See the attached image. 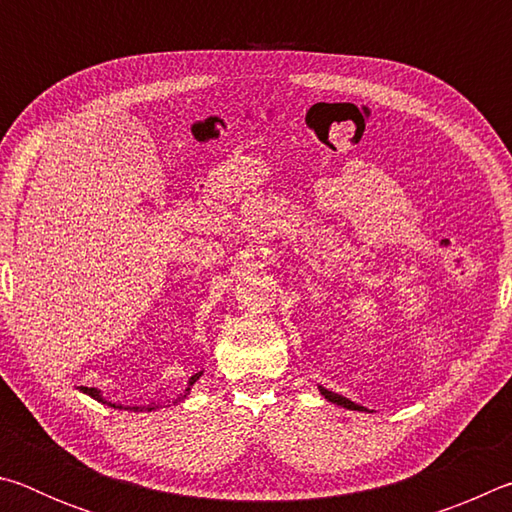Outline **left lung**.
<instances>
[{
  "instance_id": "8db88e82",
  "label": "left lung",
  "mask_w": 512,
  "mask_h": 512,
  "mask_svg": "<svg viewBox=\"0 0 512 512\" xmlns=\"http://www.w3.org/2000/svg\"><path fill=\"white\" fill-rule=\"evenodd\" d=\"M320 393L325 395V400L334 402V404H339V406H345V409H352V411H361V409H363V406L354 404V402H350V400H345V397H341L339 393H332V391H327V388H320Z\"/></svg>"
}]
</instances>
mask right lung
<instances>
[{"label": "right lung", "mask_w": 512, "mask_h": 512, "mask_svg": "<svg viewBox=\"0 0 512 512\" xmlns=\"http://www.w3.org/2000/svg\"><path fill=\"white\" fill-rule=\"evenodd\" d=\"M198 377H201V372H198V375H194L192 379H189V386H194V381L198 379ZM81 391L83 393H88L90 397H94V400H99V402H103V397L99 395V391H94V388H85V386H81ZM189 393V388H187V391H185V395ZM185 395H180V397H176V402H180V400H183V397ZM108 406H115V409H128V411H153V409H158V406L160 404H155V402H151V404H146V406H121V404H110V402H106Z\"/></svg>", "instance_id": "obj_1"}]
</instances>
